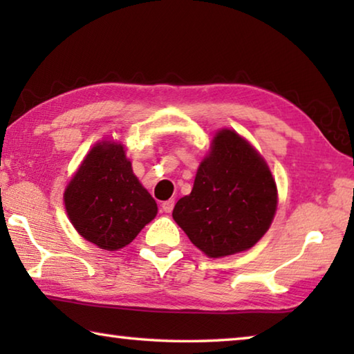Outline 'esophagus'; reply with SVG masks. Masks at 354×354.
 <instances>
[{
    "label": "esophagus",
    "instance_id": "obj_1",
    "mask_svg": "<svg viewBox=\"0 0 354 354\" xmlns=\"http://www.w3.org/2000/svg\"><path fill=\"white\" fill-rule=\"evenodd\" d=\"M173 207H175V200H167L162 203V211L170 214L173 211Z\"/></svg>",
    "mask_w": 354,
    "mask_h": 354
}]
</instances>
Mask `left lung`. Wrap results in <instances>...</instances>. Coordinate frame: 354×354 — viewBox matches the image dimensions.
Returning <instances> with one entry per match:
<instances>
[{"mask_svg":"<svg viewBox=\"0 0 354 354\" xmlns=\"http://www.w3.org/2000/svg\"><path fill=\"white\" fill-rule=\"evenodd\" d=\"M277 206V184L262 156L236 131L221 129L173 218L203 253L223 257L256 245Z\"/></svg>","mask_w":354,"mask_h":354,"instance_id":"1","label":"left lung"}]
</instances>
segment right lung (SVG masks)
<instances>
[{"mask_svg":"<svg viewBox=\"0 0 354 354\" xmlns=\"http://www.w3.org/2000/svg\"><path fill=\"white\" fill-rule=\"evenodd\" d=\"M75 230L101 250L127 247L158 214V205L133 173L122 143L95 145L64 194Z\"/></svg>","mask_w":354,"mask_h":354,"instance_id":"1","label":"right lung"}]
</instances>
